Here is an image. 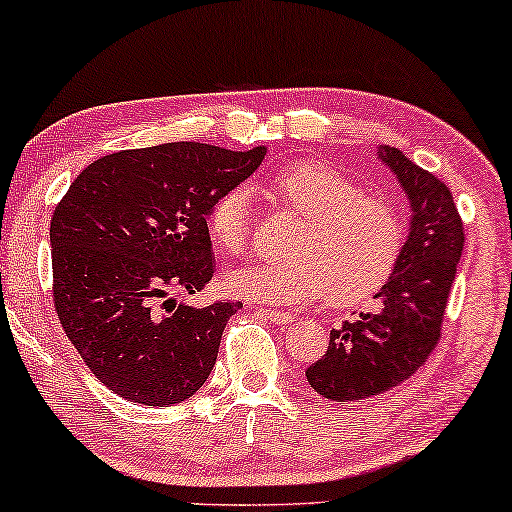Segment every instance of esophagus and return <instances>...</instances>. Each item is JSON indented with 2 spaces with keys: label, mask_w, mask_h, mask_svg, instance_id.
I'll return each instance as SVG.
<instances>
[{
  "label": "esophagus",
  "mask_w": 512,
  "mask_h": 512,
  "mask_svg": "<svg viewBox=\"0 0 512 512\" xmlns=\"http://www.w3.org/2000/svg\"><path fill=\"white\" fill-rule=\"evenodd\" d=\"M258 315H263L265 320H270L275 324H291L296 320L291 313H280V310H268V308H258Z\"/></svg>",
  "instance_id": "34e87169"
}]
</instances>
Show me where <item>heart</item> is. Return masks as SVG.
Segmentation results:
<instances>
[{"instance_id": "b5f03b06", "label": "heart", "mask_w": 512, "mask_h": 512, "mask_svg": "<svg viewBox=\"0 0 512 512\" xmlns=\"http://www.w3.org/2000/svg\"><path fill=\"white\" fill-rule=\"evenodd\" d=\"M272 204L301 216L287 242V261L254 265L225 277L230 291L265 303H308L324 294L348 308L386 287L400 263L407 223L386 199L362 192L353 178L324 162H296L265 183ZM216 249L240 258L251 249L249 195L230 188L207 214Z\"/></svg>"}]
</instances>
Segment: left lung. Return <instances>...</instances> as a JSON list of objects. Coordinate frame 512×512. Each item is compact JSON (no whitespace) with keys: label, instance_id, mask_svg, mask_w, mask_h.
I'll use <instances>...</instances> for the list:
<instances>
[{"label":"left lung","instance_id":"8db88e82","mask_svg":"<svg viewBox=\"0 0 512 512\" xmlns=\"http://www.w3.org/2000/svg\"><path fill=\"white\" fill-rule=\"evenodd\" d=\"M381 159L407 190L414 218L400 263L376 294L378 308L331 329L327 353L305 369L310 388L334 402L388 393L428 362L442 338L466 240L454 197L440 178L397 148H383Z\"/></svg>","mask_w":512,"mask_h":512}]
</instances>
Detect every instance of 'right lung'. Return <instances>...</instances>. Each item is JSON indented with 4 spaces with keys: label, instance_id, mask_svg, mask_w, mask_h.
Returning <instances> with one entry per match:
<instances>
[{
    "label": "right lung",
    "instance_id": "right-lung-1",
    "mask_svg": "<svg viewBox=\"0 0 512 512\" xmlns=\"http://www.w3.org/2000/svg\"><path fill=\"white\" fill-rule=\"evenodd\" d=\"M164 143L89 164L51 218L53 305L86 367L112 393L145 407L181 404L214 369L225 324L242 303H178L214 277L211 204L263 162Z\"/></svg>",
    "mask_w": 512,
    "mask_h": 512
}]
</instances>
